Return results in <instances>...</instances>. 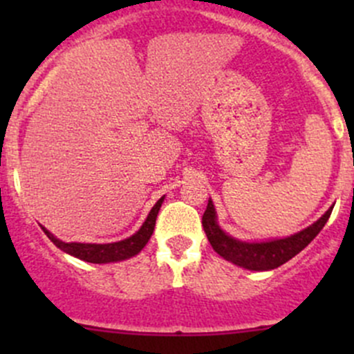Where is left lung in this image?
Returning <instances> with one entry per match:
<instances>
[{"label": "left lung", "instance_id": "left-lung-1", "mask_svg": "<svg viewBox=\"0 0 354 354\" xmlns=\"http://www.w3.org/2000/svg\"><path fill=\"white\" fill-rule=\"evenodd\" d=\"M332 207L320 217L317 223L308 226L306 230L292 234L289 238L274 241H262V243H245L234 238L227 236L216 221V209H214L212 200H209L207 209L202 216V226L205 231L209 243L219 253L223 259L236 263V266L245 267L250 270H270L277 269L279 266L286 263L292 257L298 255L310 241L322 231L326 223L329 221Z\"/></svg>", "mask_w": 354, "mask_h": 354}]
</instances>
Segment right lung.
<instances>
[{
    "label": "right lung",
    "instance_id": "1",
    "mask_svg": "<svg viewBox=\"0 0 354 354\" xmlns=\"http://www.w3.org/2000/svg\"><path fill=\"white\" fill-rule=\"evenodd\" d=\"M164 197L157 200V203L152 207V210L149 212L147 219L142 224L140 230L133 234V236L127 238L123 241H116V243H104V245H95V243H65V241H59L58 238L53 236L46 227H42L46 234H48L49 240L53 241L59 250L70 253V255L77 257V259L85 260V262L91 263H108V262H118V260L130 259V257L137 255L147 241L151 240L152 233H154L156 219L157 214H159L160 203H162Z\"/></svg>",
    "mask_w": 354,
    "mask_h": 354
}]
</instances>
